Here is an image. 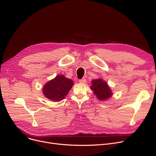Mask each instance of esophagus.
<instances>
[{"label": "esophagus", "mask_w": 156, "mask_h": 156, "mask_svg": "<svg viewBox=\"0 0 156 156\" xmlns=\"http://www.w3.org/2000/svg\"><path fill=\"white\" fill-rule=\"evenodd\" d=\"M79 82L81 83H86V79L85 78H82L81 80H79Z\"/></svg>", "instance_id": "34e87169"}]
</instances>
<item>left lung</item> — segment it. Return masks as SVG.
I'll list each match as a JSON object with an SVG mask.
<instances>
[{
    "mask_svg": "<svg viewBox=\"0 0 156 156\" xmlns=\"http://www.w3.org/2000/svg\"><path fill=\"white\" fill-rule=\"evenodd\" d=\"M91 89L98 99L100 100H105L112 96V93L107 83L102 79H97L92 81Z\"/></svg>",
    "mask_w": 156,
    "mask_h": 156,
    "instance_id": "8db88e82",
    "label": "left lung"
}]
</instances>
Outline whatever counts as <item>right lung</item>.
Wrapping results in <instances>:
<instances>
[{
	"label": "right lung",
	"instance_id": "1",
	"mask_svg": "<svg viewBox=\"0 0 156 156\" xmlns=\"http://www.w3.org/2000/svg\"><path fill=\"white\" fill-rule=\"evenodd\" d=\"M73 85V82L71 80L63 75H58L44 86L43 93L47 98L59 101L64 99Z\"/></svg>",
	"mask_w": 156,
	"mask_h": 156
}]
</instances>
